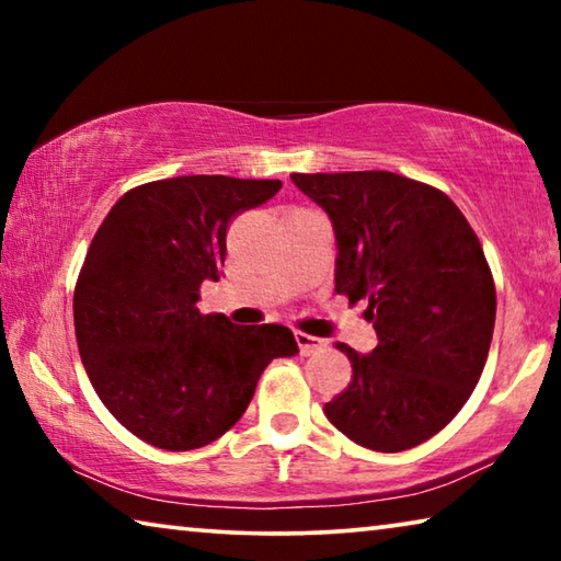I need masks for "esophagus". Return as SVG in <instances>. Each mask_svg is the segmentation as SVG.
<instances>
[{
	"mask_svg": "<svg viewBox=\"0 0 561 561\" xmlns=\"http://www.w3.org/2000/svg\"><path fill=\"white\" fill-rule=\"evenodd\" d=\"M294 339H297V346L301 351V356H314V354H319V351L327 348L324 341L317 339V336L301 334V331H297V334H294Z\"/></svg>",
	"mask_w": 561,
	"mask_h": 561,
	"instance_id": "esophagus-1",
	"label": "esophagus"
}]
</instances>
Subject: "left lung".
Instances as JSON below:
<instances>
[{
	"label": "left lung",
	"mask_w": 561,
	"mask_h": 561,
	"mask_svg": "<svg viewBox=\"0 0 561 561\" xmlns=\"http://www.w3.org/2000/svg\"><path fill=\"white\" fill-rule=\"evenodd\" d=\"M336 234V294L368 301L378 346L351 360L324 413L358 445L401 453L433 438L468 401L495 329V282L448 195L388 170L294 173Z\"/></svg>",
	"instance_id": "left-lung-1"
}]
</instances>
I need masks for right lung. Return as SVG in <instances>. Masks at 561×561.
Returning <instances> with one entry per match:
<instances>
[{"label":"right lung","mask_w":561,"mask_h":561,"mask_svg":"<svg viewBox=\"0 0 561 561\" xmlns=\"http://www.w3.org/2000/svg\"><path fill=\"white\" fill-rule=\"evenodd\" d=\"M279 180L180 175L128 190L83 260L73 327L111 415L160 450H195L240 421L272 358L299 354L282 324L201 314L220 279L227 225L267 203Z\"/></svg>","instance_id":"right-lung-1"}]
</instances>
